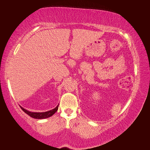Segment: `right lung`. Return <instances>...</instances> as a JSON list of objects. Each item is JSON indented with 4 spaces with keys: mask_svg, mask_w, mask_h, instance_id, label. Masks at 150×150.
<instances>
[{
    "mask_svg": "<svg viewBox=\"0 0 150 150\" xmlns=\"http://www.w3.org/2000/svg\"><path fill=\"white\" fill-rule=\"evenodd\" d=\"M20 107H21L22 110H23L24 112H25L27 115L30 116L31 117L37 118V119H43V118H46L51 117V116H52L57 111L59 105H58V106L56 107L55 108H54L51 110L45 112H30V111L25 110V109L22 108L21 106H20Z\"/></svg>",
    "mask_w": 150,
    "mask_h": 150,
    "instance_id": "1",
    "label": "right lung"
}]
</instances>
